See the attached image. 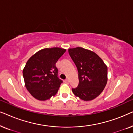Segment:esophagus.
<instances>
[{
	"instance_id": "obj_1",
	"label": "esophagus",
	"mask_w": 133,
	"mask_h": 133,
	"mask_svg": "<svg viewBox=\"0 0 133 133\" xmlns=\"http://www.w3.org/2000/svg\"><path fill=\"white\" fill-rule=\"evenodd\" d=\"M64 82H65V83H66V84H68V79H65Z\"/></svg>"
}]
</instances>
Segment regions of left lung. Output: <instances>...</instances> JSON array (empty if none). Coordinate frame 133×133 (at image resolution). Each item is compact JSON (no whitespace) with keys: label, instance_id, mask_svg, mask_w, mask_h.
<instances>
[{"label":"left lung","instance_id":"obj_1","mask_svg":"<svg viewBox=\"0 0 133 133\" xmlns=\"http://www.w3.org/2000/svg\"><path fill=\"white\" fill-rule=\"evenodd\" d=\"M68 52L78 70L79 85L72 88L76 97L84 101L99 96L108 81V68L95 52L82 47L69 48Z\"/></svg>","mask_w":133,"mask_h":133}]
</instances>
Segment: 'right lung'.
I'll return each mask as SVG.
<instances>
[{"mask_svg": "<svg viewBox=\"0 0 133 133\" xmlns=\"http://www.w3.org/2000/svg\"><path fill=\"white\" fill-rule=\"evenodd\" d=\"M66 49L44 48L28 60L23 70L25 85L32 97L41 101L55 96L62 81L57 77L56 63Z\"/></svg>", "mask_w": 133, "mask_h": 133, "instance_id": "1", "label": "right lung"}]
</instances>
